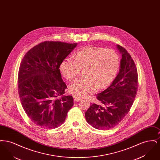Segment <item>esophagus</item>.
Instances as JSON below:
<instances>
[{
    "mask_svg": "<svg viewBox=\"0 0 160 160\" xmlns=\"http://www.w3.org/2000/svg\"><path fill=\"white\" fill-rule=\"evenodd\" d=\"M74 99L75 102H79L81 100V98L80 97H74Z\"/></svg>",
    "mask_w": 160,
    "mask_h": 160,
    "instance_id": "1",
    "label": "esophagus"
}]
</instances>
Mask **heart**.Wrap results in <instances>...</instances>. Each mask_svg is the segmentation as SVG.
Returning <instances> with one entry per match:
<instances>
[{
	"label": "heart",
	"mask_w": 160,
	"mask_h": 160,
	"mask_svg": "<svg viewBox=\"0 0 160 160\" xmlns=\"http://www.w3.org/2000/svg\"><path fill=\"white\" fill-rule=\"evenodd\" d=\"M120 67V58L113 50L89 46L79 50L73 59L69 56L61 62L62 74L69 81L78 76L81 69L86 68L85 77L71 84L69 91L80 97H86L99 87L106 88L117 76Z\"/></svg>",
	"instance_id": "1"
}]
</instances>
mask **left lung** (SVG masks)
<instances>
[{"instance_id": "left-lung-1", "label": "left lung", "mask_w": 160, "mask_h": 160, "mask_svg": "<svg viewBox=\"0 0 160 160\" xmlns=\"http://www.w3.org/2000/svg\"><path fill=\"white\" fill-rule=\"evenodd\" d=\"M116 48L121 54L119 72L104 91L97 94L101 104H91L85 112L87 122L98 129L113 128L128 114L137 93L138 74L136 65L126 49Z\"/></svg>"}]
</instances>
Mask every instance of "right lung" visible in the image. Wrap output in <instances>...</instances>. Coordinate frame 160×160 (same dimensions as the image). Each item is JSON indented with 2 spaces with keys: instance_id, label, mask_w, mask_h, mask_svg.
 <instances>
[{
  "instance_id": "add662e5",
  "label": "right lung",
  "mask_w": 160,
  "mask_h": 160,
  "mask_svg": "<svg viewBox=\"0 0 160 160\" xmlns=\"http://www.w3.org/2000/svg\"><path fill=\"white\" fill-rule=\"evenodd\" d=\"M77 43L45 41L24 55L20 65L18 91L22 105L31 121L41 128L52 129L65 122L74 105L62 78L61 62Z\"/></svg>"
}]
</instances>
